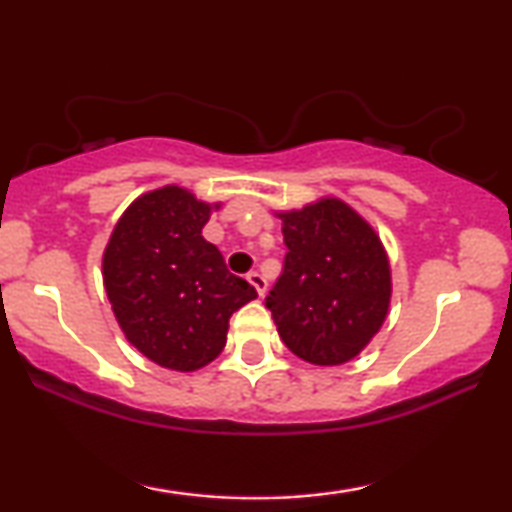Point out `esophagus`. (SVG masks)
<instances>
[{"mask_svg": "<svg viewBox=\"0 0 512 512\" xmlns=\"http://www.w3.org/2000/svg\"><path fill=\"white\" fill-rule=\"evenodd\" d=\"M247 279H249L251 284H254V289L258 291V296H265V291H268V279H265L261 272L251 270L249 275H247Z\"/></svg>", "mask_w": 512, "mask_h": 512, "instance_id": "esophagus-1", "label": "esophagus"}]
</instances>
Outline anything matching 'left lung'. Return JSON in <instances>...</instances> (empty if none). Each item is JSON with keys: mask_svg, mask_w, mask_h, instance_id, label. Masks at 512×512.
<instances>
[{"mask_svg": "<svg viewBox=\"0 0 512 512\" xmlns=\"http://www.w3.org/2000/svg\"><path fill=\"white\" fill-rule=\"evenodd\" d=\"M279 219L289 251L265 307L293 354L314 366H340L387 319L391 275L380 237L335 198Z\"/></svg>", "mask_w": 512, "mask_h": 512, "instance_id": "1", "label": "left lung"}]
</instances>
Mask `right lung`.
Instances as JSON below:
<instances>
[{"label": "right lung", "instance_id": "right-lung-1", "mask_svg": "<svg viewBox=\"0 0 512 512\" xmlns=\"http://www.w3.org/2000/svg\"><path fill=\"white\" fill-rule=\"evenodd\" d=\"M209 214L212 205L186 188H158L125 209L104 249V289L125 338L181 373L214 361L226 347L228 319L256 298L202 237Z\"/></svg>", "mask_w": 512, "mask_h": 512}]
</instances>
